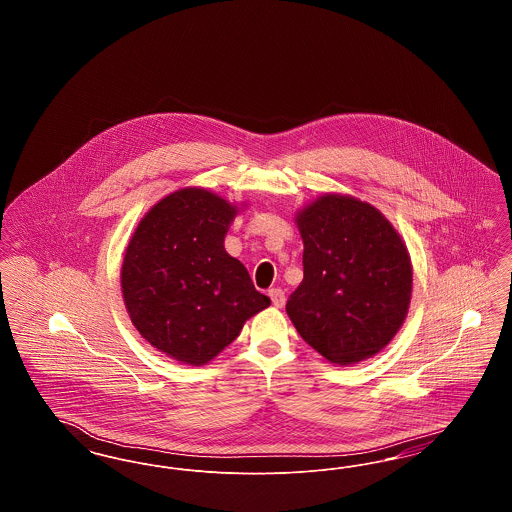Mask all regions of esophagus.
Listing matches in <instances>:
<instances>
[{
	"mask_svg": "<svg viewBox=\"0 0 512 512\" xmlns=\"http://www.w3.org/2000/svg\"><path fill=\"white\" fill-rule=\"evenodd\" d=\"M268 295H270V299H272V305L274 307H284V303H286V295L284 292L280 290V288H272V290H268Z\"/></svg>",
	"mask_w": 512,
	"mask_h": 512,
	"instance_id": "esophagus-1",
	"label": "esophagus"
}]
</instances>
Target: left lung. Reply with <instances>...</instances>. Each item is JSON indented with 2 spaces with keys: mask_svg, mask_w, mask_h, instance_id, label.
Instances as JSON below:
<instances>
[{
  "mask_svg": "<svg viewBox=\"0 0 512 512\" xmlns=\"http://www.w3.org/2000/svg\"><path fill=\"white\" fill-rule=\"evenodd\" d=\"M303 282L286 313L295 330L334 365L380 353L405 322L413 267L397 230L376 207L324 194L297 217Z\"/></svg>",
  "mask_w": 512,
  "mask_h": 512,
  "instance_id": "left-lung-1",
  "label": "left lung"
}]
</instances>
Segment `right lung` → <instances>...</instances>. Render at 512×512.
<instances>
[{
    "label": "right lung",
    "mask_w": 512,
    "mask_h": 512,
    "mask_svg": "<svg viewBox=\"0 0 512 512\" xmlns=\"http://www.w3.org/2000/svg\"><path fill=\"white\" fill-rule=\"evenodd\" d=\"M236 215L220 195L184 188L147 211L126 247L121 286L130 320L180 363H209L270 305L224 249Z\"/></svg>",
    "instance_id": "1"
}]
</instances>
